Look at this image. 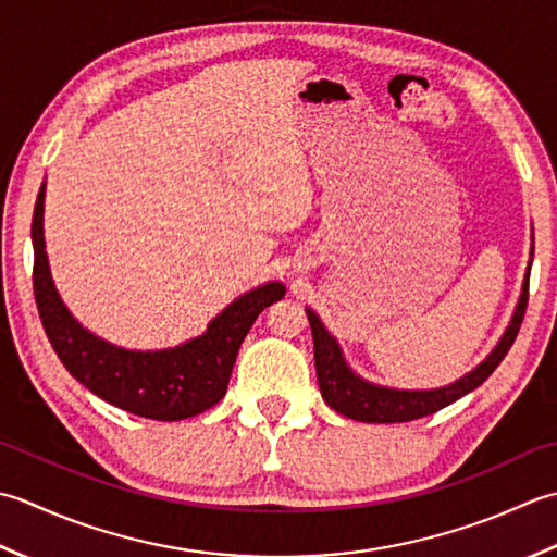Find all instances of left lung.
Segmentation results:
<instances>
[{
    "mask_svg": "<svg viewBox=\"0 0 557 557\" xmlns=\"http://www.w3.org/2000/svg\"><path fill=\"white\" fill-rule=\"evenodd\" d=\"M527 302H529V271H527L524 286H521V295H519L517 310L512 314V322H509V326L505 329V334L493 348V354L487 356L479 368H473L469 374H463L461 380L440 389H392V387H380V384H372L358 377V374L346 366L342 348H338L336 338L326 332L324 324L320 322V317H317L312 310H305L308 312L310 329H312L317 382H320V392L324 396V401L332 406L336 413L362 423H406V421H416V418L437 413L440 408H445L457 399H461L463 394L481 387V384L491 377L493 370L500 366L503 358L507 356V350L512 348L515 338L519 334L521 320H524V312H527Z\"/></svg>",
    "mask_w": 557,
    "mask_h": 557,
    "instance_id": "1",
    "label": "left lung"
}]
</instances>
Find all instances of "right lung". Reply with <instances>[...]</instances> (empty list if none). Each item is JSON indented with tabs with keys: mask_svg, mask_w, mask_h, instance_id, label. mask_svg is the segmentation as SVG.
<instances>
[{
	"mask_svg": "<svg viewBox=\"0 0 557 557\" xmlns=\"http://www.w3.org/2000/svg\"><path fill=\"white\" fill-rule=\"evenodd\" d=\"M45 183L33 211V293L42 329L72 377L100 399L153 421H185L219 404L228 389L249 326L259 312L286 295L278 281L264 283L233 300L207 332L165 350H127L112 346L78 324L57 293L42 237Z\"/></svg>",
	"mask_w": 557,
	"mask_h": 557,
	"instance_id": "add662e5",
	"label": "right lung"
}]
</instances>
